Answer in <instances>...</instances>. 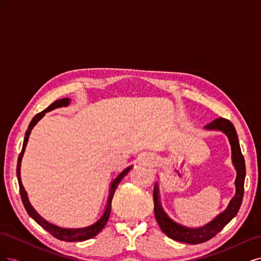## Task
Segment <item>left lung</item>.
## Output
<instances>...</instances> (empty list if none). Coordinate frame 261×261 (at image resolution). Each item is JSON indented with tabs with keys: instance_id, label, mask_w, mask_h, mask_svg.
<instances>
[{
	"instance_id": "left-lung-1",
	"label": "left lung",
	"mask_w": 261,
	"mask_h": 261,
	"mask_svg": "<svg viewBox=\"0 0 261 261\" xmlns=\"http://www.w3.org/2000/svg\"><path fill=\"white\" fill-rule=\"evenodd\" d=\"M204 128L209 130L223 132L227 136L231 145L232 162L236 170V192L235 196L231 199L225 211L220 213V215L213 219L211 222L201 227H186L184 225H180L174 222V221L169 218V216L162 209V206L160 203L158 184L154 185L153 189L154 216L162 232L164 234H167L172 240L187 244H200L203 242H207L210 239H212L213 236H216L236 215H238L244 196V181L245 175H246V169H245V160L241 151L238 134H236L233 124L228 120H226V118L220 117L204 126Z\"/></svg>"
}]
</instances>
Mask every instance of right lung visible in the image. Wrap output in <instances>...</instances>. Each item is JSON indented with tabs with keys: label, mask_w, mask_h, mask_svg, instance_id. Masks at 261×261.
Masks as SVG:
<instances>
[{
	"label": "right lung",
	"mask_w": 261,
	"mask_h": 261,
	"mask_svg": "<svg viewBox=\"0 0 261 261\" xmlns=\"http://www.w3.org/2000/svg\"><path fill=\"white\" fill-rule=\"evenodd\" d=\"M70 99L68 98H64V99H60L54 101L52 105H50L48 108L45 110H43L42 112L38 113L33 120H31L29 126H28V129L26 130V135H25V139H23V144H22V148H21V152L19 153L18 156V161H17V169H16V174H17V179H18V185H19V193H20V197H21V200L23 203V207H25L26 211L28 212V215L33 218L36 222L41 225L45 231H48L51 235H53L54 238H57L61 241H65V242H82V241H86V240H89L92 239L93 236H96L97 234H99L102 230H103V227L106 226L109 217H110V213H111V204H112V198H113V195L115 193V189L117 188L118 184L121 183V180L124 178V176L127 174V173L130 171L132 169V165L128 168H126L125 170H123L120 174H118L111 183V186H110V193H109V198H108V202H107V207L106 210L103 212V215L101 216V218L97 221L96 223H93L89 226H86V227H80V228H63L60 226L54 225L48 221H45L42 217H40L37 213V211L33 208L31 206L29 199H28V196L27 193L25 191V188H23L22 184H21V178H20V164H21V159H22V155L23 152H25V149L28 143V138L29 135L31 133V129L34 128V126L41 120V118L44 116V114L49 111H52V110L57 109V108H62V107H67L69 105Z\"/></svg>",
	"instance_id": "right-lung-1"
}]
</instances>
